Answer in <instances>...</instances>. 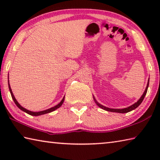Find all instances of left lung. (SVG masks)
Masks as SVG:
<instances>
[{
	"label": "left lung",
	"instance_id": "left-lung-1",
	"mask_svg": "<svg viewBox=\"0 0 160 160\" xmlns=\"http://www.w3.org/2000/svg\"><path fill=\"white\" fill-rule=\"evenodd\" d=\"M149 80H148V84H147V86H146V88H145V92H143L141 97H140V98L138 100L137 102L134 103L133 104H132L131 106H130V107H126V108H123V109H112V108H109V107H104V106H103V105H102L101 104H99V103L97 101L96 99L94 98V97L93 96L94 101V102L96 103V104L97 105V106L99 107L102 109L107 111V112H116V113H128L129 112H131V111L134 110L135 109H136V108L138 107L140 104H141L142 102L143 101V99H144L146 95V93H147L148 88V86H149Z\"/></svg>",
	"mask_w": 160,
	"mask_h": 160
}]
</instances>
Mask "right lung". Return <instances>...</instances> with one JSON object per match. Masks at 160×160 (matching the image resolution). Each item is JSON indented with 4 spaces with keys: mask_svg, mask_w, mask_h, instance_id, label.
Here are the masks:
<instances>
[{
    "mask_svg": "<svg viewBox=\"0 0 160 160\" xmlns=\"http://www.w3.org/2000/svg\"><path fill=\"white\" fill-rule=\"evenodd\" d=\"M8 88H9V90H10V94H11V96H12V98L13 99V101H14V102L15 103V104L17 105V107L19 108V109H21L22 111H23V112H25V113H28V114L29 115H32V116H40V115H43V114H45V113H50V112H53V111H55L56 109H58L59 107H61V105L63 104V103L64 102V99H65V96L63 97V98L62 99V100L61 101V102L59 103V104H58L57 105H56V106H54L53 107L50 108V109H46V110H44V111H41V112H32V111H29V110H28L27 109H25V108H24L23 107H22L21 105L19 104L18 102L16 100L15 97L14 96V94H13L12 92V90H11V88H10V82H9V76H8Z\"/></svg>",
    "mask_w": 160,
    "mask_h": 160,
    "instance_id": "add662e5",
    "label": "right lung"
}]
</instances>
